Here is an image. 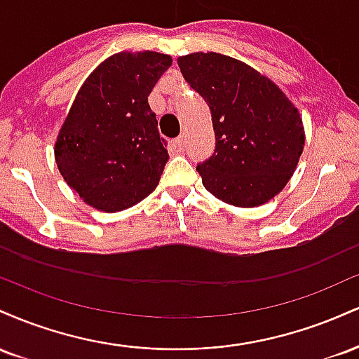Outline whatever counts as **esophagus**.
<instances>
[{"label": "esophagus", "instance_id": "34e87169", "mask_svg": "<svg viewBox=\"0 0 359 359\" xmlns=\"http://www.w3.org/2000/svg\"><path fill=\"white\" fill-rule=\"evenodd\" d=\"M175 145H177V148H179V150H182V148L185 147V137H184V135H180V137L175 138Z\"/></svg>", "mask_w": 359, "mask_h": 359}]
</instances>
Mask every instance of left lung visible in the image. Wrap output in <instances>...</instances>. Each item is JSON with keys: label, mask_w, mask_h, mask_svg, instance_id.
<instances>
[{"label": "left lung", "mask_w": 359, "mask_h": 359, "mask_svg": "<svg viewBox=\"0 0 359 359\" xmlns=\"http://www.w3.org/2000/svg\"><path fill=\"white\" fill-rule=\"evenodd\" d=\"M209 104L216 150L197 165L203 185L236 208L269 203L285 187L306 145L299 109L266 76L217 52L177 59Z\"/></svg>", "instance_id": "obj_1"}]
</instances>
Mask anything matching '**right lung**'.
<instances>
[{
	"label": "right lung",
	"mask_w": 359,
	"mask_h": 359,
	"mask_svg": "<svg viewBox=\"0 0 359 359\" xmlns=\"http://www.w3.org/2000/svg\"><path fill=\"white\" fill-rule=\"evenodd\" d=\"M170 65L167 53L119 52L77 90L53 154L60 175L90 208L123 211L158 185L168 154L148 96Z\"/></svg>",
	"instance_id": "obj_1"
}]
</instances>
